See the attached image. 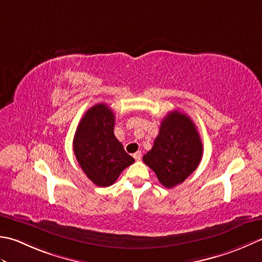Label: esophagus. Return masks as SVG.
I'll use <instances>...</instances> for the list:
<instances>
[{"instance_id": "obj_1", "label": "esophagus", "mask_w": 262, "mask_h": 262, "mask_svg": "<svg viewBox=\"0 0 262 262\" xmlns=\"http://www.w3.org/2000/svg\"><path fill=\"white\" fill-rule=\"evenodd\" d=\"M133 157H135L136 161H140L141 157H142V154H141V151H137L136 154H133Z\"/></svg>"}]
</instances>
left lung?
<instances>
[{"label": "left lung", "instance_id": "1", "mask_svg": "<svg viewBox=\"0 0 262 262\" xmlns=\"http://www.w3.org/2000/svg\"><path fill=\"white\" fill-rule=\"evenodd\" d=\"M202 157V142L193 122L179 111L164 117L159 133L142 161L165 188H174L194 172Z\"/></svg>", "mask_w": 262, "mask_h": 262}]
</instances>
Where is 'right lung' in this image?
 Segmentation results:
<instances>
[{
	"label": "right lung",
	"mask_w": 262,
	"mask_h": 262,
	"mask_svg": "<svg viewBox=\"0 0 262 262\" xmlns=\"http://www.w3.org/2000/svg\"><path fill=\"white\" fill-rule=\"evenodd\" d=\"M115 116L106 104L89 108L78 124L73 151L80 167L96 185L113 184L122 170L135 163L114 136Z\"/></svg>",
	"instance_id": "right-lung-1"
}]
</instances>
